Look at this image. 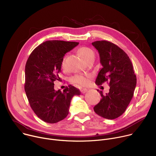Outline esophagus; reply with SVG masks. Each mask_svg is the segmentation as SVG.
Wrapping results in <instances>:
<instances>
[{
    "instance_id": "34e87169",
    "label": "esophagus",
    "mask_w": 156,
    "mask_h": 156,
    "mask_svg": "<svg viewBox=\"0 0 156 156\" xmlns=\"http://www.w3.org/2000/svg\"><path fill=\"white\" fill-rule=\"evenodd\" d=\"M87 89H82V90H81V93H82V94H84V93H86V92H87Z\"/></svg>"
}]
</instances>
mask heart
<instances>
[{
  "instance_id": "b5f03b06",
  "label": "heart",
  "mask_w": 156,
  "mask_h": 156,
  "mask_svg": "<svg viewBox=\"0 0 156 156\" xmlns=\"http://www.w3.org/2000/svg\"><path fill=\"white\" fill-rule=\"evenodd\" d=\"M77 52L79 55L84 60L86 61L89 58L94 57V52L93 49L86 46H81L78 50ZM62 67L65 69V58L62 60ZM90 75H76L71 78V82L76 85L80 86H87L90 83Z\"/></svg>"
}]
</instances>
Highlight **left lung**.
<instances>
[{
    "label": "left lung",
    "instance_id": "8db88e82",
    "mask_svg": "<svg viewBox=\"0 0 156 156\" xmlns=\"http://www.w3.org/2000/svg\"><path fill=\"white\" fill-rule=\"evenodd\" d=\"M98 51L102 68L99 71L96 84L102 85L107 82L110 86L108 93L94 107L99 116L112 120L122 115L126 110L134 94L136 76L128 55L115 44L107 41L92 42Z\"/></svg>",
    "mask_w": 156,
    "mask_h": 156
}]
</instances>
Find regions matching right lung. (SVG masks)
<instances>
[{
  "label": "right lung",
  "mask_w": 156,
  "mask_h": 156,
  "mask_svg": "<svg viewBox=\"0 0 156 156\" xmlns=\"http://www.w3.org/2000/svg\"><path fill=\"white\" fill-rule=\"evenodd\" d=\"M79 43L58 40L47 41L36 48L25 65V90L30 105L44 122L55 123L69 114L72 98L81 92L70 85L63 92L55 91V80H60L61 63L65 54Z\"/></svg>",
  "instance_id": "add662e5"
}]
</instances>
